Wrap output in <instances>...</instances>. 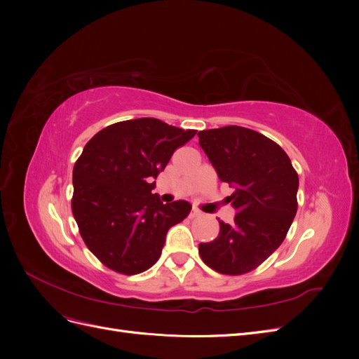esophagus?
I'll return each mask as SVG.
<instances>
[{
    "label": "esophagus",
    "instance_id": "34e87169",
    "mask_svg": "<svg viewBox=\"0 0 359 359\" xmlns=\"http://www.w3.org/2000/svg\"><path fill=\"white\" fill-rule=\"evenodd\" d=\"M202 215V212L199 211V210H196V208H193L191 210V212H190V217H191V219H194V217H201Z\"/></svg>",
    "mask_w": 359,
    "mask_h": 359
}]
</instances>
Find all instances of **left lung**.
Listing matches in <instances>:
<instances>
[{
    "mask_svg": "<svg viewBox=\"0 0 359 359\" xmlns=\"http://www.w3.org/2000/svg\"><path fill=\"white\" fill-rule=\"evenodd\" d=\"M199 145L222 182L233 223L220 222L219 236L199 244L203 262L217 273L245 274L280 247L298 210V173L274 140L240 126L202 130Z\"/></svg>",
    "mask_w": 359,
    "mask_h": 359,
    "instance_id": "8db88e82",
    "label": "left lung"
}]
</instances>
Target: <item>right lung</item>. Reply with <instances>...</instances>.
<instances>
[{
  "mask_svg": "<svg viewBox=\"0 0 359 359\" xmlns=\"http://www.w3.org/2000/svg\"><path fill=\"white\" fill-rule=\"evenodd\" d=\"M196 130L137 118L100 130L73 168L72 211L83 243L103 265L133 276L153 266L187 201L163 203L156 178Z\"/></svg>",
  "mask_w": 359,
  "mask_h": 359,
  "instance_id": "1",
  "label": "right lung"
}]
</instances>
